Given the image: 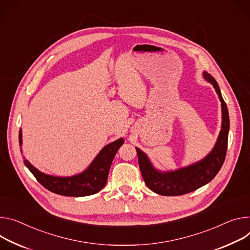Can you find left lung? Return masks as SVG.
<instances>
[{"label": "left lung", "mask_w": 250, "mask_h": 250, "mask_svg": "<svg viewBox=\"0 0 250 250\" xmlns=\"http://www.w3.org/2000/svg\"><path fill=\"white\" fill-rule=\"evenodd\" d=\"M202 76L204 80L213 85L221 103L222 122L217 141L210 152L202 160L188 167L167 171H162L155 168L146 153L141 148L135 147L139 156L140 169L145 183L149 189L157 194L175 196L196 190L213 179L225 160L229 131V109L223 101L219 85L214 78L207 72H203Z\"/></svg>", "instance_id": "8db88e82"}]
</instances>
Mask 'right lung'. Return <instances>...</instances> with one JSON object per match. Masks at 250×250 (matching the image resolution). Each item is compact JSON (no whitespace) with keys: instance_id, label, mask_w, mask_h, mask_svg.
<instances>
[{"instance_id":"right-lung-1","label":"right lung","mask_w":250,"mask_h":250,"mask_svg":"<svg viewBox=\"0 0 250 250\" xmlns=\"http://www.w3.org/2000/svg\"><path fill=\"white\" fill-rule=\"evenodd\" d=\"M19 143L20 146H21V129H20L19 133ZM124 143L125 140L123 138L109 143L102 148L92 164L83 171L72 176H56L43 173L25 157L24 164L39 183L50 191L64 196H87L99 192L105 186L113 157ZM21 151H22L21 148Z\"/></svg>"}]
</instances>
